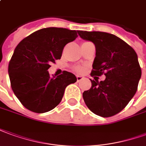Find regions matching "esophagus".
Returning a JSON list of instances; mask_svg holds the SVG:
<instances>
[{
  "instance_id": "obj_1",
  "label": "esophagus",
  "mask_w": 146,
  "mask_h": 146,
  "mask_svg": "<svg viewBox=\"0 0 146 146\" xmlns=\"http://www.w3.org/2000/svg\"><path fill=\"white\" fill-rule=\"evenodd\" d=\"M76 78H77V82H80V81H82L83 79L84 78L82 77V76H80V75H77V76H76Z\"/></svg>"
}]
</instances>
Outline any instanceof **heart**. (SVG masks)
I'll list each match as a JSON object with an SVG mask.
<instances>
[{
	"label": "heart",
	"instance_id": "b5f03b06",
	"mask_svg": "<svg viewBox=\"0 0 146 146\" xmlns=\"http://www.w3.org/2000/svg\"><path fill=\"white\" fill-rule=\"evenodd\" d=\"M74 70L78 72H82L84 71V68L83 67H82V66H77V67H75L74 68Z\"/></svg>",
	"mask_w": 146,
	"mask_h": 146
}]
</instances>
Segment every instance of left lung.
Here are the masks:
<instances>
[{
	"label": "left lung",
	"mask_w": 146,
	"mask_h": 146,
	"mask_svg": "<svg viewBox=\"0 0 146 146\" xmlns=\"http://www.w3.org/2000/svg\"><path fill=\"white\" fill-rule=\"evenodd\" d=\"M81 38L92 41L96 57L91 76L106 75L104 81L91 80L92 86L83 92L84 101L92 113L109 117L121 112L138 89L141 75L135 50L115 35L104 32L78 31Z\"/></svg>",
	"instance_id": "left-lung-1"
}]
</instances>
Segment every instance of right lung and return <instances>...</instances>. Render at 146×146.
Instances as JSON below:
<instances>
[{
	"instance_id": "1",
	"label": "right lung",
	"mask_w": 146,
	"mask_h": 146,
	"mask_svg": "<svg viewBox=\"0 0 146 146\" xmlns=\"http://www.w3.org/2000/svg\"><path fill=\"white\" fill-rule=\"evenodd\" d=\"M78 31L50 27L25 37L17 46L8 64L11 86L21 104L33 112H48L60 104L67 86L77 78L64 71L50 77L51 63L60 59L66 44L76 39Z\"/></svg>"
}]
</instances>
